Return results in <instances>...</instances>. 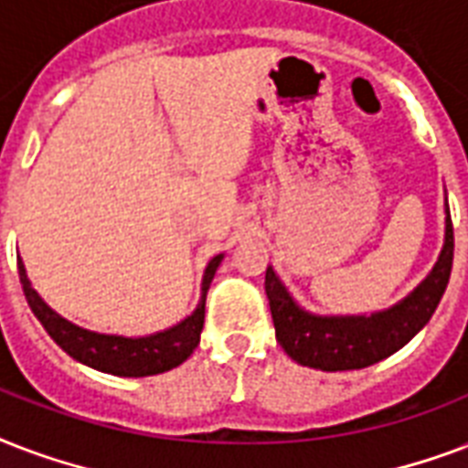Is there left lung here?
<instances>
[{
    "label": "left lung",
    "instance_id": "obj_1",
    "mask_svg": "<svg viewBox=\"0 0 468 468\" xmlns=\"http://www.w3.org/2000/svg\"><path fill=\"white\" fill-rule=\"evenodd\" d=\"M444 244L425 281L396 305L371 314H317L292 298L273 266L266 268V295L275 339L285 354L307 368L354 371L378 364L403 349L440 305L454 261V229L444 197Z\"/></svg>",
    "mask_w": 468,
    "mask_h": 468
}]
</instances>
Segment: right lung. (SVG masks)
Segmentation results:
<instances>
[{
  "mask_svg": "<svg viewBox=\"0 0 468 468\" xmlns=\"http://www.w3.org/2000/svg\"><path fill=\"white\" fill-rule=\"evenodd\" d=\"M224 253L215 256L205 268L202 275L200 303L185 320L161 332L146 336H124V335H104V332H92L65 320L58 314L46 300L34 291L28 281L27 266L19 256V278L24 295L28 300V307L34 310L43 329L48 332L50 339L60 349L72 356L80 364L90 366L95 371L112 373V376H124V378H141V376H155V373L170 371L190 356L197 344H200L202 324H205V298H207L209 283L215 278L217 268L222 263Z\"/></svg>",
  "mask_w": 468,
  "mask_h": 468,
  "instance_id": "obj_1",
  "label": "right lung"
}]
</instances>
